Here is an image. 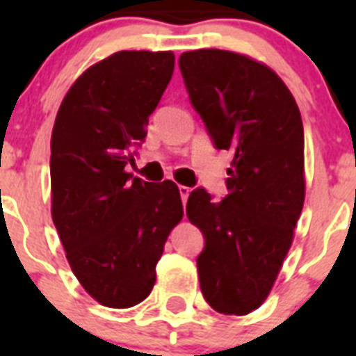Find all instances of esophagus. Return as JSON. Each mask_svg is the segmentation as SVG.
Returning a JSON list of instances; mask_svg holds the SVG:
<instances>
[{"label": "esophagus", "mask_w": 356, "mask_h": 356, "mask_svg": "<svg viewBox=\"0 0 356 356\" xmlns=\"http://www.w3.org/2000/svg\"><path fill=\"white\" fill-rule=\"evenodd\" d=\"M178 191H180L181 201H184V205H185V203H187L188 194H191V187H185V185H180V187H178Z\"/></svg>", "instance_id": "obj_1"}]
</instances>
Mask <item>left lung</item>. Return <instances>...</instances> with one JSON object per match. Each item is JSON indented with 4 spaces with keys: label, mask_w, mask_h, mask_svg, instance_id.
Returning a JSON list of instances; mask_svg holds the SVG:
<instances>
[{
    "label": "left lung",
    "mask_w": 356,
    "mask_h": 356,
    "mask_svg": "<svg viewBox=\"0 0 356 356\" xmlns=\"http://www.w3.org/2000/svg\"><path fill=\"white\" fill-rule=\"evenodd\" d=\"M178 64L213 146L234 153L225 200L197 187L187 201L205 237L200 287L213 310L246 316L271 292L303 210L300 108L282 78L246 55L196 49Z\"/></svg>",
    "instance_id": "left-lung-1"
}]
</instances>
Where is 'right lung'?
Wrapping results in <instances>:
<instances>
[{
  "mask_svg": "<svg viewBox=\"0 0 356 356\" xmlns=\"http://www.w3.org/2000/svg\"><path fill=\"white\" fill-rule=\"evenodd\" d=\"M172 71V51L114 53L72 83L53 127V222L81 287L110 308L149 296L163 244L184 217L175 181L124 171Z\"/></svg>",
  "mask_w": 356,
  "mask_h": 356,
  "instance_id": "1",
  "label": "right lung"
}]
</instances>
